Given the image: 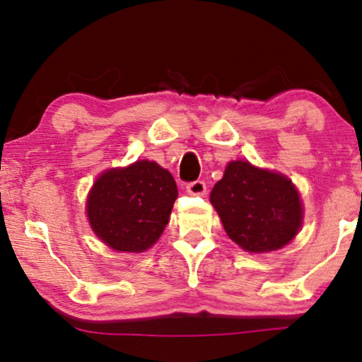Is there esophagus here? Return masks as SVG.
Segmentation results:
<instances>
[{
  "instance_id": "1",
  "label": "esophagus",
  "mask_w": 362,
  "mask_h": 362,
  "mask_svg": "<svg viewBox=\"0 0 362 362\" xmlns=\"http://www.w3.org/2000/svg\"><path fill=\"white\" fill-rule=\"evenodd\" d=\"M186 189L192 196H204L206 194V182L201 180H196L192 182H187Z\"/></svg>"
}]
</instances>
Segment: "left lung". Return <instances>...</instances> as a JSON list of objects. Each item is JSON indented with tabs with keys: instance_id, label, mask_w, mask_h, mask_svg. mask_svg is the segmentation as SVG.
<instances>
[{
	"instance_id": "1",
	"label": "left lung",
	"mask_w": 362,
	"mask_h": 362,
	"mask_svg": "<svg viewBox=\"0 0 362 362\" xmlns=\"http://www.w3.org/2000/svg\"><path fill=\"white\" fill-rule=\"evenodd\" d=\"M211 202L227 235L247 252H270L288 244L303 221L300 194L288 177L247 161L227 165Z\"/></svg>"
}]
</instances>
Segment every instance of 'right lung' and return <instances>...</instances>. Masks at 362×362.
Here are the masks:
<instances>
[{"label": "right lung", "instance_id": "right-lung-1", "mask_svg": "<svg viewBox=\"0 0 362 362\" xmlns=\"http://www.w3.org/2000/svg\"><path fill=\"white\" fill-rule=\"evenodd\" d=\"M176 197L171 173L141 160L98 177L87 199L88 222L112 249L136 254L160 239Z\"/></svg>", "mask_w": 362, "mask_h": 362}]
</instances>
